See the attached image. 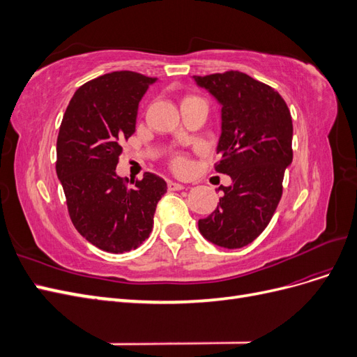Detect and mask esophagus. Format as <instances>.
<instances>
[{
	"instance_id": "obj_1",
	"label": "esophagus",
	"mask_w": 357,
	"mask_h": 357,
	"mask_svg": "<svg viewBox=\"0 0 357 357\" xmlns=\"http://www.w3.org/2000/svg\"><path fill=\"white\" fill-rule=\"evenodd\" d=\"M185 189V186L180 185V183H176V181H168V190L174 192V190H181Z\"/></svg>"
}]
</instances>
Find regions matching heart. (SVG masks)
Instances as JSON below:
<instances>
[{"label":"heart","instance_id":"obj_1","mask_svg":"<svg viewBox=\"0 0 357 357\" xmlns=\"http://www.w3.org/2000/svg\"><path fill=\"white\" fill-rule=\"evenodd\" d=\"M172 165H174V168L177 171H186L189 168V162L185 156H177L174 159V164H172Z\"/></svg>","mask_w":357,"mask_h":357}]
</instances>
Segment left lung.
<instances>
[{
  "mask_svg": "<svg viewBox=\"0 0 357 357\" xmlns=\"http://www.w3.org/2000/svg\"><path fill=\"white\" fill-rule=\"evenodd\" d=\"M193 79L222 104V135L214 169L232 178L201 234L215 245L241 248L271 222L283 195L286 167L294 159V125L289 107L275 89L241 71Z\"/></svg>",
  "mask_w": 357,
  "mask_h": 357,
  "instance_id": "1",
  "label": "left lung"
}]
</instances>
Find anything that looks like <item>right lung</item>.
<instances>
[{"label": "right lung", "instance_id": "add662e5", "mask_svg": "<svg viewBox=\"0 0 357 357\" xmlns=\"http://www.w3.org/2000/svg\"><path fill=\"white\" fill-rule=\"evenodd\" d=\"M156 79L134 71L100 75L75 91L56 142V174L70 219L83 238L109 253L131 252L149 238L167 183L152 172L117 177L123 139L135 132L138 102Z\"/></svg>", "mask_w": 357, "mask_h": 357}]
</instances>
